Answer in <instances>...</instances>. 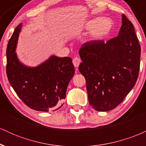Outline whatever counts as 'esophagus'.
<instances>
[{
	"mask_svg": "<svg viewBox=\"0 0 146 146\" xmlns=\"http://www.w3.org/2000/svg\"><path fill=\"white\" fill-rule=\"evenodd\" d=\"M80 62H81V60L79 58H75L73 60V65H74V66L75 68H78L79 65H80Z\"/></svg>",
	"mask_w": 146,
	"mask_h": 146,
	"instance_id": "obj_1",
	"label": "esophagus"
}]
</instances>
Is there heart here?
Masks as SVG:
<instances>
[{
    "mask_svg": "<svg viewBox=\"0 0 146 146\" xmlns=\"http://www.w3.org/2000/svg\"><path fill=\"white\" fill-rule=\"evenodd\" d=\"M113 23L108 18L97 17L88 21L84 25V29L90 31L89 37L92 40H99L110 33Z\"/></svg>",
    "mask_w": 146,
    "mask_h": 146,
    "instance_id": "1",
    "label": "heart"
}]
</instances>
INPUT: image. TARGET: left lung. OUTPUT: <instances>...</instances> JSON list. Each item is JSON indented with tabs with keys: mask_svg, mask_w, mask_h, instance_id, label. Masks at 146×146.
Listing matches in <instances>:
<instances>
[{
	"mask_svg": "<svg viewBox=\"0 0 146 146\" xmlns=\"http://www.w3.org/2000/svg\"><path fill=\"white\" fill-rule=\"evenodd\" d=\"M79 54L90 105L101 112L116 108L133 88L139 71L141 46L132 23L123 14L118 36L106 43H85Z\"/></svg>",
	"mask_w": 146,
	"mask_h": 146,
	"instance_id": "left-lung-1",
	"label": "left lung"
}]
</instances>
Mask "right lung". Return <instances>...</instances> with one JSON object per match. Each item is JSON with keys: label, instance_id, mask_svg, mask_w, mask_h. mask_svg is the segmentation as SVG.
Returning a JSON list of instances; mask_svg holds the SVG:
<instances>
[{"label": "right lung", "instance_id": "right-lung-1", "mask_svg": "<svg viewBox=\"0 0 146 146\" xmlns=\"http://www.w3.org/2000/svg\"><path fill=\"white\" fill-rule=\"evenodd\" d=\"M23 23L17 26L7 48V75L18 96L30 108L55 111L63 105L75 68L69 57L51 56L36 66H28L16 52Z\"/></svg>", "mask_w": 146, "mask_h": 146}]
</instances>
